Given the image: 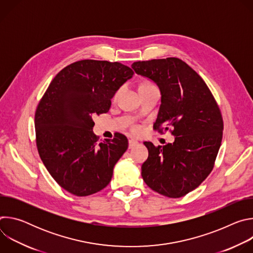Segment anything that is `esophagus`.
Instances as JSON below:
<instances>
[{
	"label": "esophagus",
	"mask_w": 253,
	"mask_h": 253,
	"mask_svg": "<svg viewBox=\"0 0 253 253\" xmlns=\"http://www.w3.org/2000/svg\"><path fill=\"white\" fill-rule=\"evenodd\" d=\"M128 143H129V145H128V148H129V149H132L133 147H135V146L138 145V142H137L136 140H133V139H129Z\"/></svg>",
	"instance_id": "34e87169"
}]
</instances>
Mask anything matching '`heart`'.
Listing matches in <instances>:
<instances>
[{"instance_id":"heart-1","label":"heart","mask_w":253,"mask_h":253,"mask_svg":"<svg viewBox=\"0 0 253 253\" xmlns=\"http://www.w3.org/2000/svg\"><path fill=\"white\" fill-rule=\"evenodd\" d=\"M148 86H155L153 83H151V82H145V83H143L140 87H148ZM133 131L134 132H137L138 131V128L137 127H134L133 128Z\"/></svg>"}]
</instances>
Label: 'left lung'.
<instances>
[{
    "label": "left lung",
    "instance_id": "1",
    "mask_svg": "<svg viewBox=\"0 0 253 253\" xmlns=\"http://www.w3.org/2000/svg\"><path fill=\"white\" fill-rule=\"evenodd\" d=\"M132 68L161 91L153 129L175 136L164 146L144 142L149 155L141 167L143 180L161 195L182 197L197 188L214 167L223 133L221 111L203 79L182 60L138 61Z\"/></svg>",
    "mask_w": 253,
    "mask_h": 253
}]
</instances>
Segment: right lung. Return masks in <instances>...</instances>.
<instances>
[{"mask_svg":"<svg viewBox=\"0 0 253 253\" xmlns=\"http://www.w3.org/2000/svg\"><path fill=\"white\" fill-rule=\"evenodd\" d=\"M134 72L119 62L81 60L62 69L35 113L36 145L55 181L76 196L105 188L128 148L126 136L98 141L92 117L107 113L111 98Z\"/></svg>","mask_w":253,"mask_h":253,"instance_id":"obj_1","label":"right lung"}]
</instances>
